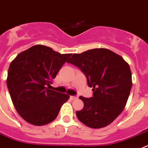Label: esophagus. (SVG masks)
<instances>
[{"label":"esophagus","instance_id":"34e87169","mask_svg":"<svg viewBox=\"0 0 148 148\" xmlns=\"http://www.w3.org/2000/svg\"><path fill=\"white\" fill-rule=\"evenodd\" d=\"M78 97L77 96H71V100H76V99H77Z\"/></svg>","mask_w":148,"mask_h":148}]
</instances>
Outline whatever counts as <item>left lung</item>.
<instances>
[{
    "instance_id": "obj_1",
    "label": "left lung",
    "mask_w": 148,
    "mask_h": 148,
    "mask_svg": "<svg viewBox=\"0 0 148 148\" xmlns=\"http://www.w3.org/2000/svg\"><path fill=\"white\" fill-rule=\"evenodd\" d=\"M67 62L78 67L87 78L93 97L80 96L84 103L76 112L79 121L94 129L110 124L124 110L132 87L129 65L121 56L106 48L74 53Z\"/></svg>"
}]
</instances>
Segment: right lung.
Wrapping results in <instances>:
<instances>
[{
    "instance_id": "right-lung-1",
    "label": "right lung",
    "mask_w": 148,
    "mask_h": 148,
    "mask_svg": "<svg viewBox=\"0 0 148 148\" xmlns=\"http://www.w3.org/2000/svg\"><path fill=\"white\" fill-rule=\"evenodd\" d=\"M71 55L37 45L20 53L10 63L7 88L15 110L27 122L36 126L49 124L69 99L49 86Z\"/></svg>"
}]
</instances>
